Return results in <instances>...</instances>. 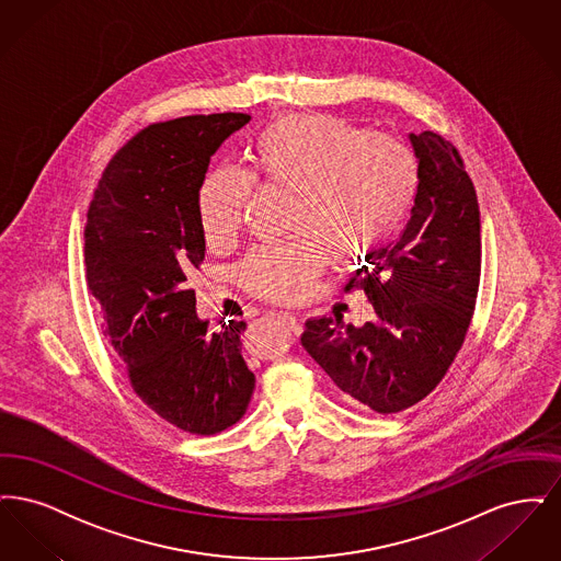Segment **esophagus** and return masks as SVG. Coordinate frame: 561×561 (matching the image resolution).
<instances>
[{
    "label": "esophagus",
    "mask_w": 561,
    "mask_h": 561,
    "mask_svg": "<svg viewBox=\"0 0 561 561\" xmlns=\"http://www.w3.org/2000/svg\"><path fill=\"white\" fill-rule=\"evenodd\" d=\"M279 318H282V321L293 330L294 334H300V332H302V321H300V316H298V313L282 311V313H279Z\"/></svg>",
    "instance_id": "obj_1"
}]
</instances>
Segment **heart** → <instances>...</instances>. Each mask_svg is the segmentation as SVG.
<instances>
[{"mask_svg": "<svg viewBox=\"0 0 561 561\" xmlns=\"http://www.w3.org/2000/svg\"><path fill=\"white\" fill-rule=\"evenodd\" d=\"M250 183L290 195L286 231L296 238L252 252L241 279L261 298L296 302L328 256L357 263L396 236L414 202L419 170L393 136L362 133L328 115L277 119L254 138L241 174L216 170L202 183L197 214L210 248L236 238Z\"/></svg>", "mask_w": 561, "mask_h": 561, "instance_id": "1", "label": "heart"}]
</instances>
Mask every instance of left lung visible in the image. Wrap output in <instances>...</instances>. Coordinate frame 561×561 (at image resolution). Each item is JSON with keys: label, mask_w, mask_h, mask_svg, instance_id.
<instances>
[{"label": "left lung", "mask_w": 561, "mask_h": 561, "mask_svg": "<svg viewBox=\"0 0 561 561\" xmlns=\"http://www.w3.org/2000/svg\"><path fill=\"white\" fill-rule=\"evenodd\" d=\"M419 187L400 238L368 256L362 288L376 318L362 328L311 318L300 336L343 400L378 414L427 398L462 347L480 288V206L453 142L408 134Z\"/></svg>", "instance_id": "left-lung-1"}]
</instances>
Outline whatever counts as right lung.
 Instances as JSON below:
<instances>
[{"instance_id": "1", "label": "right lung", "mask_w": 561, "mask_h": 561, "mask_svg": "<svg viewBox=\"0 0 561 561\" xmlns=\"http://www.w3.org/2000/svg\"><path fill=\"white\" fill-rule=\"evenodd\" d=\"M245 113L188 115L136 134L108 161L85 222V279L136 396L163 421L214 435L243 416L254 374L245 321L213 332L187 286L206 254L197 193Z\"/></svg>"}]
</instances>
